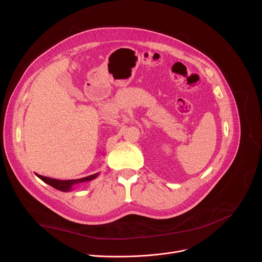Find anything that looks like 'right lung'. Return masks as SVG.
I'll return each instance as SVG.
<instances>
[{"instance_id": "obj_1", "label": "right lung", "mask_w": 262, "mask_h": 262, "mask_svg": "<svg viewBox=\"0 0 262 262\" xmlns=\"http://www.w3.org/2000/svg\"><path fill=\"white\" fill-rule=\"evenodd\" d=\"M36 175L45 183H47L48 185L55 187L61 191H71L73 189V186L78 184V183H82V182H87V181H92L94 179H96L99 176V172L94 173V175L87 176L84 178H80V179H72V180H59V179H54V178H49V177H45V176H41L39 173H36Z\"/></svg>"}]
</instances>
